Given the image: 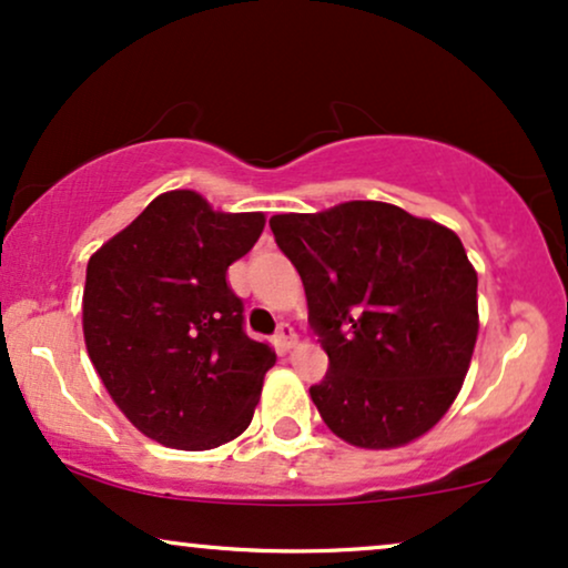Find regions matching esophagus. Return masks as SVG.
I'll return each mask as SVG.
<instances>
[{
  "instance_id": "34e87169",
  "label": "esophagus",
  "mask_w": 568,
  "mask_h": 568,
  "mask_svg": "<svg viewBox=\"0 0 568 568\" xmlns=\"http://www.w3.org/2000/svg\"><path fill=\"white\" fill-rule=\"evenodd\" d=\"M295 342H297V334H295V328H292V324H278V328H276V345H278V349H292L295 347Z\"/></svg>"
}]
</instances>
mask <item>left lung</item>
<instances>
[{"mask_svg": "<svg viewBox=\"0 0 568 568\" xmlns=\"http://www.w3.org/2000/svg\"><path fill=\"white\" fill-rule=\"evenodd\" d=\"M271 231L328 355L311 387L324 424L355 447H400L460 392L477 345V271L450 229L387 202L273 215Z\"/></svg>", "mask_w": 568, "mask_h": 568, "instance_id": "obj_1", "label": "left lung"}]
</instances>
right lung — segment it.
Masks as SVG:
<instances>
[{"label": "right lung", "instance_id": "add662e5", "mask_svg": "<svg viewBox=\"0 0 568 568\" xmlns=\"http://www.w3.org/2000/svg\"><path fill=\"white\" fill-rule=\"evenodd\" d=\"M263 226V213H215L179 189L91 255L89 358L125 418L160 445L210 450L252 422L276 355L244 332L226 271Z\"/></svg>", "mask_w": 568, "mask_h": 568}]
</instances>
